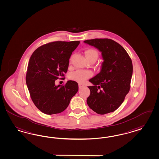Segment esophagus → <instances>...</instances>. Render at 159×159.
<instances>
[{
	"label": "esophagus",
	"instance_id": "1",
	"mask_svg": "<svg viewBox=\"0 0 159 159\" xmlns=\"http://www.w3.org/2000/svg\"><path fill=\"white\" fill-rule=\"evenodd\" d=\"M78 87H79V88H82V87H84V85H82V84H78Z\"/></svg>",
	"mask_w": 159,
	"mask_h": 159
}]
</instances>
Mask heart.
<instances>
[{"label": "heart", "instance_id": "1", "mask_svg": "<svg viewBox=\"0 0 159 159\" xmlns=\"http://www.w3.org/2000/svg\"><path fill=\"white\" fill-rule=\"evenodd\" d=\"M85 53L87 58L88 59L93 58L97 59L98 55L97 51L93 49H89L85 52ZM92 76L93 72L91 71L87 70H77L71 73L69 76V78L72 81L82 83L85 82L87 79L91 78Z\"/></svg>", "mask_w": 159, "mask_h": 159}]
</instances>
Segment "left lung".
<instances>
[{"mask_svg": "<svg viewBox=\"0 0 159 159\" xmlns=\"http://www.w3.org/2000/svg\"><path fill=\"white\" fill-rule=\"evenodd\" d=\"M84 43L98 49L104 61L99 74L89 80L90 95L87 102L99 114L114 111L129 93L133 74L132 61L125 49L110 39H94Z\"/></svg>", "mask_w": 159, "mask_h": 159, "instance_id": "left-lung-1", "label": "left lung"}]
</instances>
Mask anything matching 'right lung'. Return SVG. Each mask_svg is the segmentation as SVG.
<instances>
[{
  "mask_svg": "<svg viewBox=\"0 0 159 159\" xmlns=\"http://www.w3.org/2000/svg\"><path fill=\"white\" fill-rule=\"evenodd\" d=\"M80 41H55L37 48L32 54L26 75L30 95L36 107L48 115L64 111L78 90V84L68 81L65 85L55 81L64 77L69 59Z\"/></svg>",
  "mask_w": 159,
  "mask_h": 159,
  "instance_id": "1",
  "label": "right lung"
}]
</instances>
